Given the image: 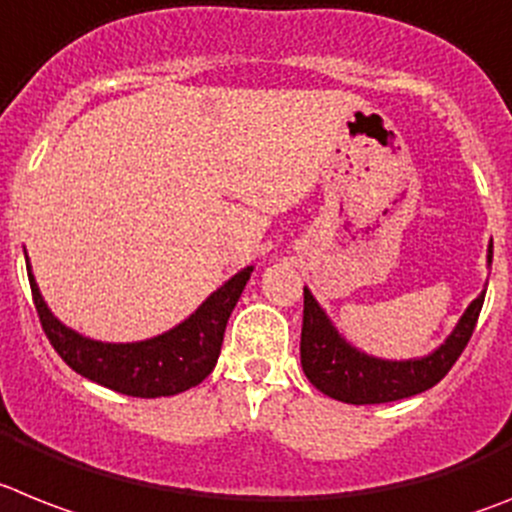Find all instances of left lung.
Masks as SVG:
<instances>
[{
  "label": "left lung",
  "instance_id": "left-lung-1",
  "mask_svg": "<svg viewBox=\"0 0 512 512\" xmlns=\"http://www.w3.org/2000/svg\"><path fill=\"white\" fill-rule=\"evenodd\" d=\"M492 261V246H489ZM303 334H300V360L308 381L331 399L347 404H386V401L409 399L440 383L448 370L456 365L461 352L469 344L484 305V292L466 308L456 331L448 342L425 360L388 362L360 355L336 334L329 318L313 300L308 290L303 292Z\"/></svg>",
  "mask_w": 512,
  "mask_h": 512
}]
</instances>
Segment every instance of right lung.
<instances>
[{
	"instance_id": "1",
	"label": "right lung",
	"mask_w": 512,
	"mask_h": 512,
	"mask_svg": "<svg viewBox=\"0 0 512 512\" xmlns=\"http://www.w3.org/2000/svg\"><path fill=\"white\" fill-rule=\"evenodd\" d=\"M251 272L253 269L248 266L235 274L225 287L209 295L207 303L189 321H183L168 334L137 344H103L74 334L48 313L33 274H28V279L33 305L48 342L74 373L126 396L157 399V396L189 391L212 373L220 355L227 318L233 313Z\"/></svg>"
}]
</instances>
